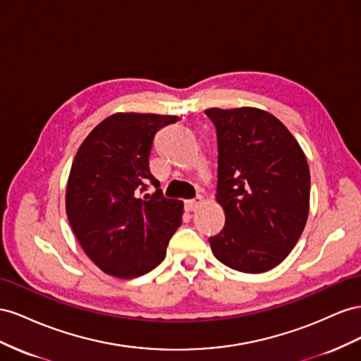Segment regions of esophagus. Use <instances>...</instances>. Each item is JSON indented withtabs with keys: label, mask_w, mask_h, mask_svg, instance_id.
Here are the masks:
<instances>
[{
	"label": "esophagus",
	"mask_w": 361,
	"mask_h": 361,
	"mask_svg": "<svg viewBox=\"0 0 361 361\" xmlns=\"http://www.w3.org/2000/svg\"><path fill=\"white\" fill-rule=\"evenodd\" d=\"M201 201H202L201 197H197L195 200L184 201V209H186L188 212H195V210H197V207H198Z\"/></svg>",
	"instance_id": "1"
}]
</instances>
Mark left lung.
Returning a JSON list of instances; mask_svg holds the SVG:
<instances>
[{
	"instance_id": "left-lung-1",
	"label": "left lung",
	"mask_w": 361,
	"mask_h": 361,
	"mask_svg": "<svg viewBox=\"0 0 361 361\" xmlns=\"http://www.w3.org/2000/svg\"><path fill=\"white\" fill-rule=\"evenodd\" d=\"M218 136L216 201L225 225L209 239L231 269L262 274L296 245L310 207V169L292 133L254 107L207 109Z\"/></svg>"
}]
</instances>
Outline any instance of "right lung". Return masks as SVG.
<instances>
[{
  "label": "right lung",
  "instance_id": "right-lung-1",
  "mask_svg": "<svg viewBox=\"0 0 361 361\" xmlns=\"http://www.w3.org/2000/svg\"><path fill=\"white\" fill-rule=\"evenodd\" d=\"M177 116L115 113L78 148L66 186V214L78 243L102 272L136 278L159 266L181 225L183 202L163 197L149 171L156 133ZM151 183L152 195L140 197Z\"/></svg>",
  "mask_w": 361,
  "mask_h": 361
}]
</instances>
